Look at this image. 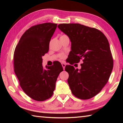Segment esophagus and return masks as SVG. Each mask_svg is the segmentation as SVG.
<instances>
[{"label": "esophagus", "instance_id": "34e87169", "mask_svg": "<svg viewBox=\"0 0 123 123\" xmlns=\"http://www.w3.org/2000/svg\"><path fill=\"white\" fill-rule=\"evenodd\" d=\"M61 64H62V67H63V69H65V67H66V63H64V62H62L61 63Z\"/></svg>", "mask_w": 123, "mask_h": 123}]
</instances>
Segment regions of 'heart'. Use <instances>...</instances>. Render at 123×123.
Returning <instances> with one entry per match:
<instances>
[{
	"label": "heart",
	"mask_w": 123,
	"mask_h": 123,
	"mask_svg": "<svg viewBox=\"0 0 123 123\" xmlns=\"http://www.w3.org/2000/svg\"><path fill=\"white\" fill-rule=\"evenodd\" d=\"M64 36V35H62L61 36ZM59 56L60 58H61V59H63V58H64V57H65V54H64V53H61L60 54Z\"/></svg>",
	"instance_id": "1"
}]
</instances>
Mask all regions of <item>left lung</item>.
<instances>
[{
    "label": "left lung",
    "instance_id": "obj_1",
    "mask_svg": "<svg viewBox=\"0 0 123 123\" xmlns=\"http://www.w3.org/2000/svg\"><path fill=\"white\" fill-rule=\"evenodd\" d=\"M58 28L70 39L72 60L75 63L84 62L80 70L70 65L65 67L72 93L79 99H91L107 84L113 69L108 39L98 29L80 24H60Z\"/></svg>",
    "mask_w": 123,
    "mask_h": 123
}]
</instances>
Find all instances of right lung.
<instances>
[{"label": "right lung", "instance_id": "1", "mask_svg": "<svg viewBox=\"0 0 123 123\" xmlns=\"http://www.w3.org/2000/svg\"><path fill=\"white\" fill-rule=\"evenodd\" d=\"M56 27L57 24L51 23L30 27L20 37L14 52V70L20 86L36 101H44L53 95L57 77L63 70L58 61L47 69L42 66V56L49 51Z\"/></svg>", "mask_w": 123, "mask_h": 123}]
</instances>
